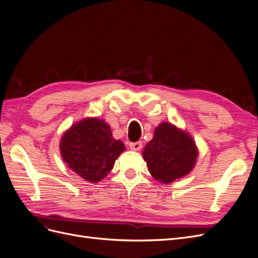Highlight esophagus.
<instances>
[{
	"mask_svg": "<svg viewBox=\"0 0 258 258\" xmlns=\"http://www.w3.org/2000/svg\"><path fill=\"white\" fill-rule=\"evenodd\" d=\"M142 142L138 141V142H130L129 143V147L131 148L132 151H140L142 148Z\"/></svg>",
	"mask_w": 258,
	"mask_h": 258,
	"instance_id": "1",
	"label": "esophagus"
}]
</instances>
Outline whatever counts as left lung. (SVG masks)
Instances as JSON below:
<instances>
[{"instance_id": "obj_1", "label": "left lung", "mask_w": 258, "mask_h": 258, "mask_svg": "<svg viewBox=\"0 0 258 258\" xmlns=\"http://www.w3.org/2000/svg\"><path fill=\"white\" fill-rule=\"evenodd\" d=\"M198 156L192 139L173 124L162 122L143 151V158L155 179L171 183L188 174Z\"/></svg>"}]
</instances>
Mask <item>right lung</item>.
Here are the masks:
<instances>
[{"mask_svg": "<svg viewBox=\"0 0 258 258\" xmlns=\"http://www.w3.org/2000/svg\"><path fill=\"white\" fill-rule=\"evenodd\" d=\"M124 150L121 141L113 139L110 126L98 118L75 123L60 142L62 159L68 167L91 183L107 175Z\"/></svg>", "mask_w": 258, "mask_h": 258, "instance_id": "1", "label": "right lung"}]
</instances>
